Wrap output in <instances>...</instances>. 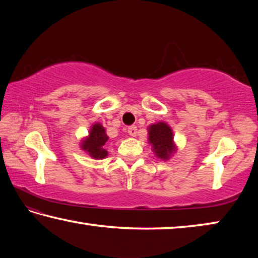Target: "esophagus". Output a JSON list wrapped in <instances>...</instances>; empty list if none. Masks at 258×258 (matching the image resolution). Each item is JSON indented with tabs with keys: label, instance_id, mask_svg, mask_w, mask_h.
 I'll return each mask as SVG.
<instances>
[{
	"label": "esophagus",
	"instance_id": "esophagus-1",
	"mask_svg": "<svg viewBox=\"0 0 258 258\" xmlns=\"http://www.w3.org/2000/svg\"><path fill=\"white\" fill-rule=\"evenodd\" d=\"M127 132H128L131 137H135V135L138 134V127H137V126H134V125L131 126V127H128Z\"/></svg>",
	"mask_w": 258,
	"mask_h": 258
}]
</instances>
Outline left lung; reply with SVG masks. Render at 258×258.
<instances>
[{
	"mask_svg": "<svg viewBox=\"0 0 258 258\" xmlns=\"http://www.w3.org/2000/svg\"><path fill=\"white\" fill-rule=\"evenodd\" d=\"M149 142L154 147L157 157L168 159L175 147L173 145V132L169 126L160 121L158 124H152L149 127Z\"/></svg>",
	"mask_w": 258,
	"mask_h": 258,
	"instance_id": "left-lung-1",
	"label": "left lung"
}]
</instances>
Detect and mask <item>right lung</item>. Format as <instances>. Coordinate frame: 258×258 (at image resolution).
Wrapping results in <instances>:
<instances>
[{"label": "right lung", "mask_w": 258, "mask_h": 258, "mask_svg": "<svg viewBox=\"0 0 258 258\" xmlns=\"http://www.w3.org/2000/svg\"><path fill=\"white\" fill-rule=\"evenodd\" d=\"M108 141V135L100 124H94L90 131L89 138H86L82 143V149L89 152V155L94 159H103L108 152L103 149V145Z\"/></svg>", "instance_id": "obj_1"}]
</instances>
